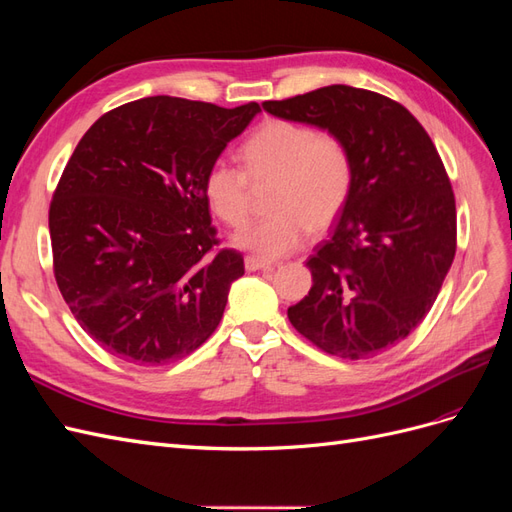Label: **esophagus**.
I'll return each instance as SVG.
<instances>
[{
	"label": "esophagus",
	"mask_w": 512,
	"mask_h": 512,
	"mask_svg": "<svg viewBox=\"0 0 512 512\" xmlns=\"http://www.w3.org/2000/svg\"><path fill=\"white\" fill-rule=\"evenodd\" d=\"M245 269H247V271L275 269V262H273V260H265V258H258V256H247V258H245Z\"/></svg>",
	"instance_id": "1"
}]
</instances>
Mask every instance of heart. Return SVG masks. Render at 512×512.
<instances>
[{"instance_id": "b5f03b06", "label": "heart", "mask_w": 512, "mask_h": 512, "mask_svg": "<svg viewBox=\"0 0 512 512\" xmlns=\"http://www.w3.org/2000/svg\"><path fill=\"white\" fill-rule=\"evenodd\" d=\"M241 160L243 170L215 160L203 177V194L224 224L241 226L250 213V181H275L269 218L232 237L239 250L262 258L299 250L312 228L324 230L339 218L352 192L354 162L348 145L307 123L267 121L247 138Z\"/></svg>"}]
</instances>
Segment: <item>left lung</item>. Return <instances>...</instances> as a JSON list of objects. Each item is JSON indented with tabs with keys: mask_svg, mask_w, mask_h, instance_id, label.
Listing matches in <instances>:
<instances>
[{
	"mask_svg": "<svg viewBox=\"0 0 512 512\" xmlns=\"http://www.w3.org/2000/svg\"><path fill=\"white\" fill-rule=\"evenodd\" d=\"M262 108L337 134L354 162L331 239L307 260L312 290L288 307L292 327L342 359L376 356L421 324L453 265L457 213L444 164L408 108L376 91L329 85Z\"/></svg>",
	"mask_w": 512,
	"mask_h": 512,
	"instance_id": "left-lung-1",
	"label": "left lung"
}]
</instances>
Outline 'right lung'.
Instances as JSON below:
<instances>
[{"mask_svg":"<svg viewBox=\"0 0 512 512\" xmlns=\"http://www.w3.org/2000/svg\"><path fill=\"white\" fill-rule=\"evenodd\" d=\"M256 113L153 96L102 115L76 145L49 211L55 280L119 359L166 365L220 324L245 269L239 252H211L203 177Z\"/></svg>","mask_w":512,"mask_h":512,"instance_id":"obj_1","label":"right lung"}]
</instances>
